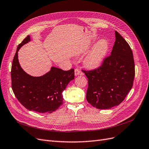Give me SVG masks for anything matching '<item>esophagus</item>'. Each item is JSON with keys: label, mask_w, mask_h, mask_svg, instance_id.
Here are the masks:
<instances>
[{"label": "esophagus", "mask_w": 149, "mask_h": 149, "mask_svg": "<svg viewBox=\"0 0 149 149\" xmlns=\"http://www.w3.org/2000/svg\"><path fill=\"white\" fill-rule=\"evenodd\" d=\"M80 74H82L81 71L80 70H79L78 68H76L74 70V75L75 76H78Z\"/></svg>", "instance_id": "esophagus-1"}]
</instances>
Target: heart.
Here are the masks:
<instances>
[{"instance_id": "b5f03b06", "label": "heart", "mask_w": 149, "mask_h": 149, "mask_svg": "<svg viewBox=\"0 0 149 149\" xmlns=\"http://www.w3.org/2000/svg\"><path fill=\"white\" fill-rule=\"evenodd\" d=\"M109 47L108 40L101 39L94 46L84 60V64L89 68L100 67L104 60Z\"/></svg>"}]
</instances>
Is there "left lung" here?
Wrapping results in <instances>:
<instances>
[{
  "mask_svg": "<svg viewBox=\"0 0 149 149\" xmlns=\"http://www.w3.org/2000/svg\"><path fill=\"white\" fill-rule=\"evenodd\" d=\"M116 41L111 55L102 65L83 71L88 78L86 100L99 109H111L123 102L131 89L135 76L133 53L125 39L115 31Z\"/></svg>",
  "mask_w": 149,
  "mask_h": 149,
  "instance_id": "8db88e82",
  "label": "left lung"
}]
</instances>
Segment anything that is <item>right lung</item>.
Segmentation results:
<instances>
[{"label": "right lung", "mask_w": 149, "mask_h": 149, "mask_svg": "<svg viewBox=\"0 0 149 149\" xmlns=\"http://www.w3.org/2000/svg\"><path fill=\"white\" fill-rule=\"evenodd\" d=\"M30 41L28 35L17 48L11 69L12 88L17 100L26 109L39 113H52L63 103L62 93L74 79V69L63 71L52 66L43 76L29 75L20 65L18 52Z\"/></svg>", "instance_id": "1"}]
</instances>
